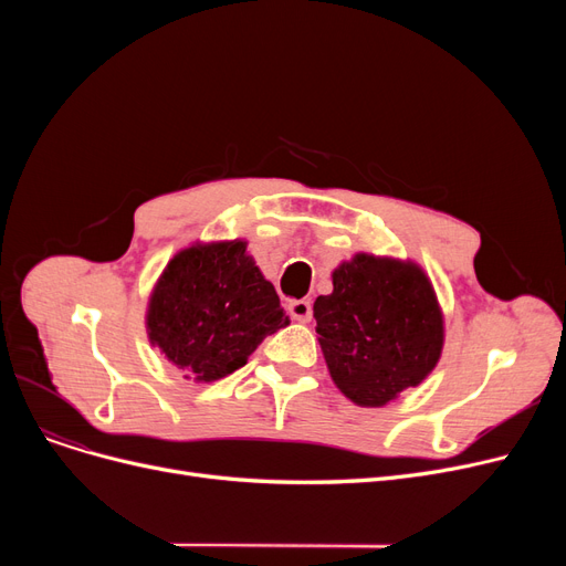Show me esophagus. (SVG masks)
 <instances>
[{"mask_svg":"<svg viewBox=\"0 0 566 566\" xmlns=\"http://www.w3.org/2000/svg\"><path fill=\"white\" fill-rule=\"evenodd\" d=\"M289 314L295 318V321H310L312 318V303L310 301H291L289 303Z\"/></svg>","mask_w":566,"mask_h":566,"instance_id":"34e87169","label":"esophagus"}]
</instances>
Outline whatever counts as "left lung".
Masks as SVG:
<instances>
[{
	"mask_svg": "<svg viewBox=\"0 0 566 566\" xmlns=\"http://www.w3.org/2000/svg\"><path fill=\"white\" fill-rule=\"evenodd\" d=\"M314 318L337 388L358 406H385L420 385L442 350V314L429 277L410 261L355 254L318 295Z\"/></svg>",
	"mask_w": 566,
	"mask_h": 566,
	"instance_id": "1",
	"label": "left lung"
}]
</instances>
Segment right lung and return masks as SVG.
Listing matches in <instances>:
<instances>
[{
	"label": "right lung",
	"mask_w": 566,
	"mask_h": 566,
	"mask_svg": "<svg viewBox=\"0 0 566 566\" xmlns=\"http://www.w3.org/2000/svg\"><path fill=\"white\" fill-rule=\"evenodd\" d=\"M245 248L229 241L178 252L151 293L148 339L186 378L211 382L233 374L289 325L275 286Z\"/></svg>",
	"instance_id": "1"
}]
</instances>
